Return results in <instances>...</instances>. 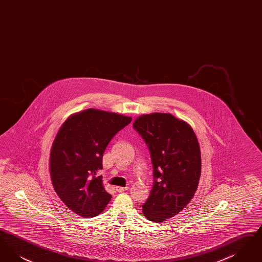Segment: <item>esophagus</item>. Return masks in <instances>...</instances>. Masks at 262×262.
<instances>
[{
  "label": "esophagus",
  "mask_w": 262,
  "mask_h": 262,
  "mask_svg": "<svg viewBox=\"0 0 262 262\" xmlns=\"http://www.w3.org/2000/svg\"><path fill=\"white\" fill-rule=\"evenodd\" d=\"M129 188V187H116V190L118 191V192H123V191H125V190H127Z\"/></svg>",
  "instance_id": "1"
}]
</instances>
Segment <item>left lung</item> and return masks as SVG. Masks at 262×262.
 Returning <instances> with one entry per match:
<instances>
[{"label": "left lung", "instance_id": "left-lung-1", "mask_svg": "<svg viewBox=\"0 0 262 262\" xmlns=\"http://www.w3.org/2000/svg\"><path fill=\"white\" fill-rule=\"evenodd\" d=\"M133 126L147 144L153 166L154 183L142 212L150 221L163 222L182 211L198 189L200 144L191 126L168 113L142 115Z\"/></svg>", "mask_w": 262, "mask_h": 262}]
</instances>
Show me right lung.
<instances>
[{"label": "right lung", "mask_w": 262, "mask_h": 262, "mask_svg": "<svg viewBox=\"0 0 262 262\" xmlns=\"http://www.w3.org/2000/svg\"><path fill=\"white\" fill-rule=\"evenodd\" d=\"M130 122V117L88 109L69 117L59 129L51 148V180L59 198L75 214L97 216L112 199L97 173L107 145Z\"/></svg>", "instance_id": "1"}]
</instances>
